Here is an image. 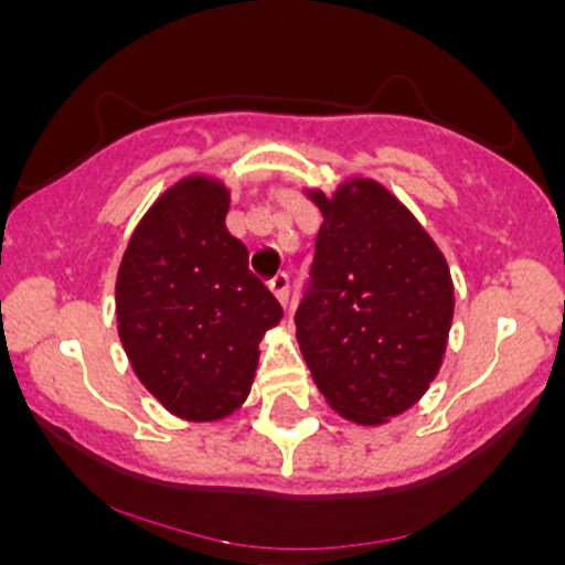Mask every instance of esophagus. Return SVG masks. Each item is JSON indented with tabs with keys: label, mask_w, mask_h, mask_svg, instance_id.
Listing matches in <instances>:
<instances>
[{
	"label": "esophagus",
	"mask_w": 565,
	"mask_h": 565,
	"mask_svg": "<svg viewBox=\"0 0 565 565\" xmlns=\"http://www.w3.org/2000/svg\"><path fill=\"white\" fill-rule=\"evenodd\" d=\"M268 289L274 291L276 300L281 302L284 308H287V305H289V276H287V274H276V276L268 281Z\"/></svg>",
	"instance_id": "1"
}]
</instances>
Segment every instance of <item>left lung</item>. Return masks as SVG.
<instances>
[{"instance_id":"1","label":"left lung","mask_w":565,"mask_h":565,"mask_svg":"<svg viewBox=\"0 0 565 565\" xmlns=\"http://www.w3.org/2000/svg\"><path fill=\"white\" fill-rule=\"evenodd\" d=\"M323 223L313 284L297 308V342L327 404L377 427L412 408L444 364L454 284L444 252L372 178L332 196L308 188Z\"/></svg>"}]
</instances>
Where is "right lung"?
I'll return each mask as SVG.
<instances>
[{"mask_svg": "<svg viewBox=\"0 0 565 565\" xmlns=\"http://www.w3.org/2000/svg\"><path fill=\"white\" fill-rule=\"evenodd\" d=\"M228 206L217 178L178 180L142 215L116 274V329L129 364L188 423H215L244 404L263 337L284 316L225 228Z\"/></svg>", "mask_w": 565, "mask_h": 565, "instance_id": "1", "label": "right lung"}]
</instances>
